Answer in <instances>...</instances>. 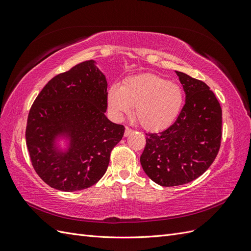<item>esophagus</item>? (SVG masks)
<instances>
[{
    "label": "esophagus",
    "instance_id": "esophagus-1",
    "mask_svg": "<svg viewBox=\"0 0 251 251\" xmlns=\"http://www.w3.org/2000/svg\"><path fill=\"white\" fill-rule=\"evenodd\" d=\"M133 133V130L130 127H126V131H125V137H127V136H130Z\"/></svg>",
    "mask_w": 251,
    "mask_h": 251
}]
</instances>
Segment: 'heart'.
<instances>
[{
    "label": "heart",
    "mask_w": 251,
    "mask_h": 251,
    "mask_svg": "<svg viewBox=\"0 0 251 251\" xmlns=\"http://www.w3.org/2000/svg\"><path fill=\"white\" fill-rule=\"evenodd\" d=\"M184 100L177 83L155 74H138L125 79L121 87L108 90V108L114 118L121 119L135 107V117L142 127L158 131L176 119Z\"/></svg>",
    "instance_id": "heart-1"
}]
</instances>
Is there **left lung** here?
I'll use <instances>...</instances> for the list:
<instances>
[{
    "label": "left lung",
    "instance_id": "obj_1",
    "mask_svg": "<svg viewBox=\"0 0 251 251\" xmlns=\"http://www.w3.org/2000/svg\"><path fill=\"white\" fill-rule=\"evenodd\" d=\"M185 104L174 124L147 134L140 156L142 169L161 186H177L200 177L218 155L222 137V110L206 83L176 71Z\"/></svg>",
    "mask_w": 251,
    "mask_h": 251
}]
</instances>
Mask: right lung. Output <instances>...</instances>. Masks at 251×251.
<instances>
[{
	"mask_svg": "<svg viewBox=\"0 0 251 251\" xmlns=\"http://www.w3.org/2000/svg\"><path fill=\"white\" fill-rule=\"evenodd\" d=\"M108 83L95 60H87L48 81L30 109L26 143L33 168L63 192L97 183L125 126L105 116Z\"/></svg>",
	"mask_w": 251,
	"mask_h": 251,
	"instance_id": "right-lung-1",
	"label": "right lung"
}]
</instances>
